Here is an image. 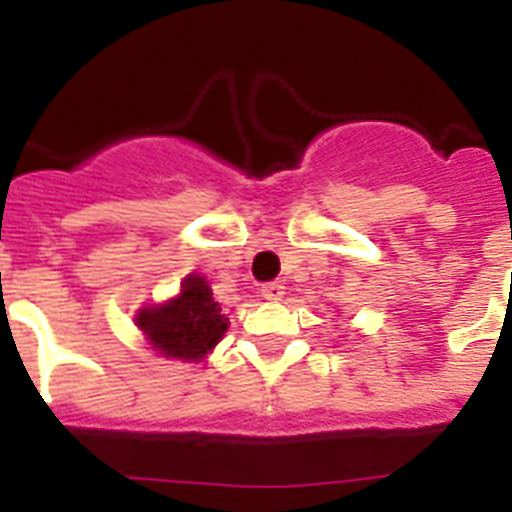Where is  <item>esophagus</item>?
<instances>
[{"mask_svg":"<svg viewBox=\"0 0 512 512\" xmlns=\"http://www.w3.org/2000/svg\"><path fill=\"white\" fill-rule=\"evenodd\" d=\"M261 296L267 298V301H280L285 296V285L282 282H267L264 288H261Z\"/></svg>","mask_w":512,"mask_h":512,"instance_id":"esophagus-1","label":"esophagus"}]
</instances>
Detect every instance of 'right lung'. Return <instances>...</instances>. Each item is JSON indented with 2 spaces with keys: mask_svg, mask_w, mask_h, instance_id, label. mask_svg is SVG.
I'll list each match as a JSON object with an SVG mask.
<instances>
[{
  "mask_svg": "<svg viewBox=\"0 0 512 512\" xmlns=\"http://www.w3.org/2000/svg\"><path fill=\"white\" fill-rule=\"evenodd\" d=\"M137 325L163 357L198 362L219 343L227 330V317L211 296L208 282L190 275L182 293L171 298L169 304L142 309L137 314Z\"/></svg>",
  "mask_w": 512,
  "mask_h": 512,
  "instance_id": "add662e5",
  "label": "right lung"
}]
</instances>
